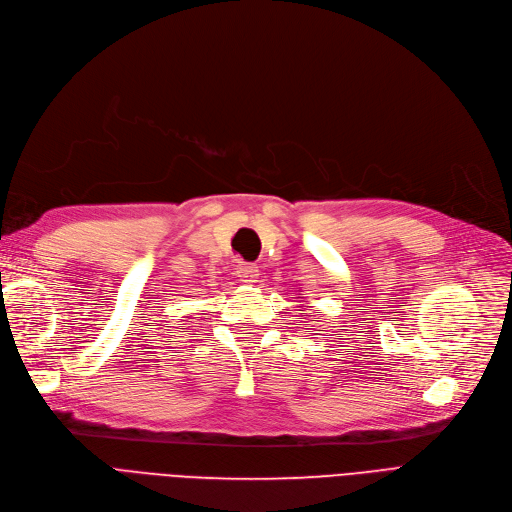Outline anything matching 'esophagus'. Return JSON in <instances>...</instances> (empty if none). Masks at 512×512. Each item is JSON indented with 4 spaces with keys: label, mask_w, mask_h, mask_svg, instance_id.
Instances as JSON below:
<instances>
[{
    "label": "esophagus",
    "mask_w": 512,
    "mask_h": 512,
    "mask_svg": "<svg viewBox=\"0 0 512 512\" xmlns=\"http://www.w3.org/2000/svg\"><path fill=\"white\" fill-rule=\"evenodd\" d=\"M237 277L245 283H256L260 277V269L256 267V264H239Z\"/></svg>",
    "instance_id": "obj_1"
}]
</instances>
